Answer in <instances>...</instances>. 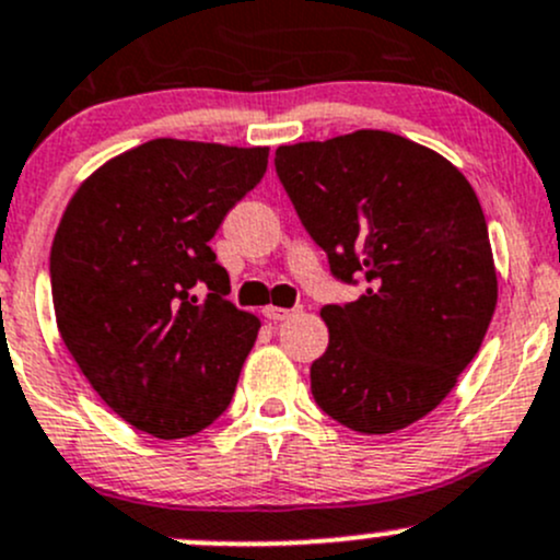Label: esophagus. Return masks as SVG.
<instances>
[{
	"label": "esophagus",
	"mask_w": 560,
	"mask_h": 560,
	"mask_svg": "<svg viewBox=\"0 0 560 560\" xmlns=\"http://www.w3.org/2000/svg\"><path fill=\"white\" fill-rule=\"evenodd\" d=\"M292 314H295V312H292V308H281V306H265L262 308V316H265V319H270V322L290 319Z\"/></svg>",
	"instance_id": "obj_1"
}]
</instances>
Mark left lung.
<instances>
[{"label": "left lung", "mask_w": 560, "mask_h": 560, "mask_svg": "<svg viewBox=\"0 0 560 560\" xmlns=\"http://www.w3.org/2000/svg\"><path fill=\"white\" fill-rule=\"evenodd\" d=\"M276 173L336 279H365L325 306L312 365L325 415L380 436L422 420L463 374L499 301L477 191L436 151L382 129L279 145Z\"/></svg>", "instance_id": "left-lung-1"}]
</instances>
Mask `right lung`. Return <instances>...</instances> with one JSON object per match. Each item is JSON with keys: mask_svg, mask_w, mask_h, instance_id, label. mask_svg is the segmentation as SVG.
Listing matches in <instances>:
<instances>
[{"mask_svg": "<svg viewBox=\"0 0 560 560\" xmlns=\"http://www.w3.org/2000/svg\"><path fill=\"white\" fill-rule=\"evenodd\" d=\"M265 167V145L156 138L67 202L50 246L56 325L89 385L138 431L184 439L230 406L259 319L228 301L208 241Z\"/></svg>", "mask_w": 560, "mask_h": 560, "instance_id": "right-lung-1", "label": "right lung"}]
</instances>
